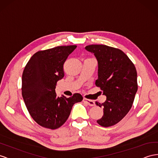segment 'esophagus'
I'll return each mask as SVG.
<instances>
[{
	"instance_id": "1",
	"label": "esophagus",
	"mask_w": 158,
	"mask_h": 158,
	"mask_svg": "<svg viewBox=\"0 0 158 158\" xmlns=\"http://www.w3.org/2000/svg\"><path fill=\"white\" fill-rule=\"evenodd\" d=\"M83 102H84V103H86L87 105H88L89 106H94L95 105V102H94L93 100H91L84 98L83 99Z\"/></svg>"
}]
</instances>
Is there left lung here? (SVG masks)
Instances as JSON below:
<instances>
[{
    "mask_svg": "<svg viewBox=\"0 0 158 158\" xmlns=\"http://www.w3.org/2000/svg\"><path fill=\"white\" fill-rule=\"evenodd\" d=\"M85 49L97 60L96 85L106 96L103 104L96 102L104 110L103 116L97 122L103 127L114 126L125 117L134 102L138 90L135 66L120 49L100 44L89 45Z\"/></svg>",
    "mask_w": 158,
    "mask_h": 158,
    "instance_id": "1",
    "label": "left lung"
}]
</instances>
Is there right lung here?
<instances>
[{"mask_svg": "<svg viewBox=\"0 0 158 158\" xmlns=\"http://www.w3.org/2000/svg\"><path fill=\"white\" fill-rule=\"evenodd\" d=\"M77 47L57 46L38 51L29 60L22 77V95L25 105L38 124L51 130L62 126L72 106L83 100L80 94L67 98L55 92L56 83L64 76V64Z\"/></svg>", "mask_w": 158, "mask_h": 158, "instance_id": "add662e5", "label": "right lung"}]
</instances>
